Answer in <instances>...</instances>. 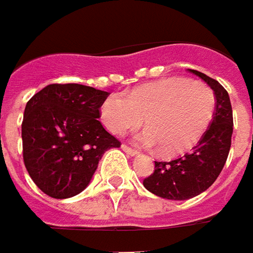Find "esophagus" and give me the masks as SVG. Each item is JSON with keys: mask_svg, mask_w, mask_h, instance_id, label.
Here are the masks:
<instances>
[{"mask_svg": "<svg viewBox=\"0 0 253 253\" xmlns=\"http://www.w3.org/2000/svg\"><path fill=\"white\" fill-rule=\"evenodd\" d=\"M121 149H123L125 153L130 154V156H135V154H138V150H135V149H132V147L126 146V145H123V146H121Z\"/></svg>", "mask_w": 253, "mask_h": 253, "instance_id": "34e87169", "label": "esophagus"}]
</instances>
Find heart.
I'll return each instance as SVG.
<instances>
[{"mask_svg": "<svg viewBox=\"0 0 253 253\" xmlns=\"http://www.w3.org/2000/svg\"><path fill=\"white\" fill-rule=\"evenodd\" d=\"M214 93L206 83L170 78L128 93L111 94L101 106L110 132L121 135L143 123L146 129L135 136L146 147L160 146L164 154H178L194 146L213 118Z\"/></svg>", "mask_w": 253, "mask_h": 253, "instance_id": "1", "label": "heart"}]
</instances>
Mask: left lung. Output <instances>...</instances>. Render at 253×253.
Listing matches in <instances>:
<instances>
[{
	"label": "left lung",
	"mask_w": 253,
	"mask_h": 253,
	"mask_svg": "<svg viewBox=\"0 0 253 253\" xmlns=\"http://www.w3.org/2000/svg\"><path fill=\"white\" fill-rule=\"evenodd\" d=\"M214 91L213 120L189 153L171 162H154V171L143 179L147 191L164 199L185 201L206 191L220 175L231 147L233 108L228 93L210 76L189 69Z\"/></svg>",
	"instance_id": "obj_1"
}]
</instances>
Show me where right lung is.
<instances>
[{
    "label": "right lung",
    "mask_w": 253,
    "mask_h": 253,
    "mask_svg": "<svg viewBox=\"0 0 253 253\" xmlns=\"http://www.w3.org/2000/svg\"><path fill=\"white\" fill-rule=\"evenodd\" d=\"M108 91L52 83L29 100L22 121L23 163L37 188L55 199L81 194L101 156L121 142L101 125Z\"/></svg>",
    "instance_id": "1"
}]
</instances>
